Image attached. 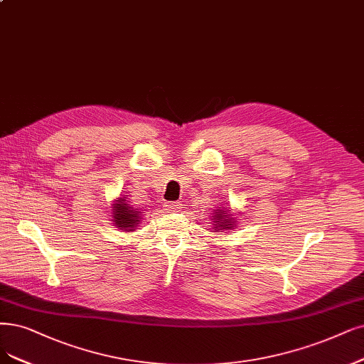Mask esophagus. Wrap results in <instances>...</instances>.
<instances>
[{"label":"esophagus","mask_w":364,"mask_h":364,"mask_svg":"<svg viewBox=\"0 0 364 364\" xmlns=\"http://www.w3.org/2000/svg\"><path fill=\"white\" fill-rule=\"evenodd\" d=\"M180 208H183V204L180 203H166L165 204V210H168V211H178Z\"/></svg>","instance_id":"esophagus-1"}]
</instances>
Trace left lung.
I'll return each instance as SVG.
<instances>
[{
	"mask_svg": "<svg viewBox=\"0 0 364 364\" xmlns=\"http://www.w3.org/2000/svg\"><path fill=\"white\" fill-rule=\"evenodd\" d=\"M211 220H213V228L218 232H225V231H232L237 228V218L234 216V213L230 207H218L211 213Z\"/></svg>",
	"mask_w": 364,
	"mask_h": 364,
	"instance_id": "1",
	"label": "left lung"
}]
</instances>
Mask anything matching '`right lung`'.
Listing matches in <instances>:
<instances>
[{
	"label": "right lung",
	"mask_w": 364,
	"mask_h": 364,
	"mask_svg": "<svg viewBox=\"0 0 364 364\" xmlns=\"http://www.w3.org/2000/svg\"><path fill=\"white\" fill-rule=\"evenodd\" d=\"M142 211L139 208H133L129 204L127 195H119L114 199L112 204V222L114 226L123 232H133L138 230V225L142 219Z\"/></svg>",
	"instance_id": "add662e5"
}]
</instances>
